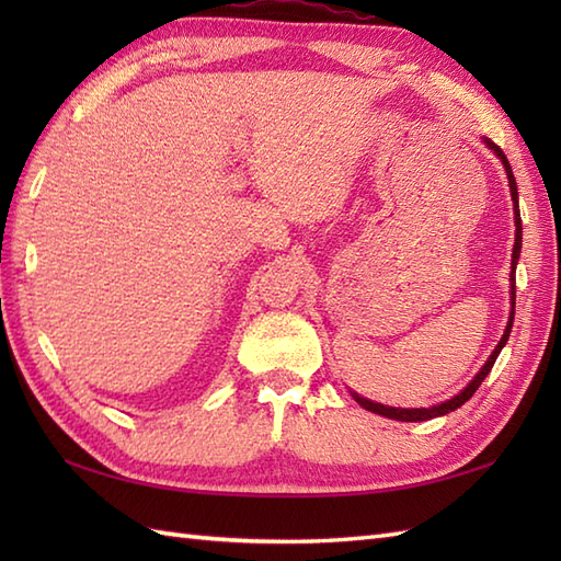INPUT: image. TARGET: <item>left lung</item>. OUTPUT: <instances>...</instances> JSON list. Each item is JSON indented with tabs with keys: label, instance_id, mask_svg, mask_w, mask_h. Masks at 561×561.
<instances>
[{
	"label": "left lung",
	"instance_id": "left-lung-1",
	"mask_svg": "<svg viewBox=\"0 0 561 561\" xmlns=\"http://www.w3.org/2000/svg\"><path fill=\"white\" fill-rule=\"evenodd\" d=\"M484 145L490 147V149L496 153V157L502 159V163H504L506 175H508L511 199H514V217H516V243H514V255H511V267H514V272H511V316H508V323H506L504 335H502V340H499L494 352L490 354V359H486V364L480 368V374L474 376V378L470 380V383L465 386V390L458 392L456 398H450V400L440 402V404H434V408L402 410V408H388V404L371 402V400H366V398H362V396H356V392H352L354 400L359 402L362 408L368 410V412H376V414H380V416H388V420H398V422H426V420H434V416H440V414H448V412H453V410H458L460 404L468 402V400L474 396V390H478V388L482 386V380L486 378V374L492 371V366H494V362H496L499 352L504 350V344H506V340H508V335H511V328H514V313H516V265H518L520 236H523V229H520V209H518V187H516V178H514V171H511V163H508V159H506V153H504L502 149H499V147L494 145V141H490V139H484Z\"/></svg>",
	"mask_w": 561,
	"mask_h": 561
}]
</instances>
